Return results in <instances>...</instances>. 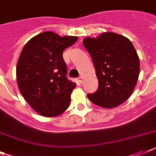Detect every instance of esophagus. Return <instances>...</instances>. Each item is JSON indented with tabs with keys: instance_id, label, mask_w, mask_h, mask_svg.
I'll return each instance as SVG.
<instances>
[{
	"instance_id": "34e87169",
	"label": "esophagus",
	"mask_w": 156,
	"mask_h": 156,
	"mask_svg": "<svg viewBox=\"0 0 156 156\" xmlns=\"http://www.w3.org/2000/svg\"><path fill=\"white\" fill-rule=\"evenodd\" d=\"M78 81H79V82L80 83H82V82H83V76H79V78H78Z\"/></svg>"
}]
</instances>
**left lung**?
Here are the masks:
<instances>
[{"label": "left lung", "instance_id": "left-lung-1", "mask_svg": "<svg viewBox=\"0 0 156 156\" xmlns=\"http://www.w3.org/2000/svg\"><path fill=\"white\" fill-rule=\"evenodd\" d=\"M83 45L94 62L98 88L87 97L94 104L113 108L130 97L140 74V59L132 42L113 32L84 39Z\"/></svg>", "mask_w": 156, "mask_h": 156}]
</instances>
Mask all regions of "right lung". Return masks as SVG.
<instances>
[{
	"label": "right lung",
	"instance_id": "add662e5",
	"mask_svg": "<svg viewBox=\"0 0 156 156\" xmlns=\"http://www.w3.org/2000/svg\"><path fill=\"white\" fill-rule=\"evenodd\" d=\"M78 40L44 31L27 42L16 66L19 90L34 110L44 116H56L66 110L76 84L66 77L62 53Z\"/></svg>",
	"mask_w": 156,
	"mask_h": 156
}]
</instances>
